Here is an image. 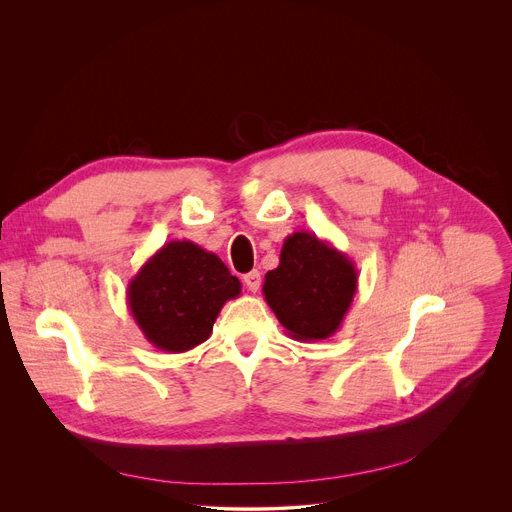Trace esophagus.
Instances as JSON below:
<instances>
[{
  "label": "esophagus",
  "instance_id": "obj_1",
  "mask_svg": "<svg viewBox=\"0 0 512 512\" xmlns=\"http://www.w3.org/2000/svg\"><path fill=\"white\" fill-rule=\"evenodd\" d=\"M243 281H245V285H247V289L251 291V294H255V291H259V287H261V273L259 271H251V273H247L243 277Z\"/></svg>",
  "mask_w": 512,
  "mask_h": 512
}]
</instances>
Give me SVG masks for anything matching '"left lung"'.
Returning <instances> with one entry per match:
<instances>
[{"label": "left lung", "mask_w": 512, "mask_h": 512, "mask_svg": "<svg viewBox=\"0 0 512 512\" xmlns=\"http://www.w3.org/2000/svg\"><path fill=\"white\" fill-rule=\"evenodd\" d=\"M356 287L346 253L302 231L283 241L279 265L265 273L263 296L291 338L316 342L340 328Z\"/></svg>", "instance_id": "1"}]
</instances>
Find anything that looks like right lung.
<instances>
[{
	"label": "right lung",
	"instance_id": "1",
	"mask_svg": "<svg viewBox=\"0 0 512 512\" xmlns=\"http://www.w3.org/2000/svg\"><path fill=\"white\" fill-rule=\"evenodd\" d=\"M239 294L241 281L214 253L170 241L129 281L127 306L145 338L178 354L202 344L218 312Z\"/></svg>",
	"mask_w": 512,
	"mask_h": 512
}]
</instances>
